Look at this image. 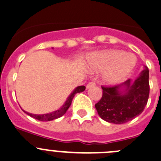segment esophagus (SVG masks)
<instances>
[{
    "mask_svg": "<svg viewBox=\"0 0 161 161\" xmlns=\"http://www.w3.org/2000/svg\"><path fill=\"white\" fill-rule=\"evenodd\" d=\"M95 86V82H89L86 86V89H90L91 87Z\"/></svg>",
    "mask_w": 161,
    "mask_h": 161,
    "instance_id": "1",
    "label": "esophagus"
}]
</instances>
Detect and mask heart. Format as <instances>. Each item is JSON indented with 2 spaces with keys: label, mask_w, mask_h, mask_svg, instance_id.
Here are the masks:
<instances>
[{
  "label": "heart",
  "mask_w": 161,
  "mask_h": 161,
  "mask_svg": "<svg viewBox=\"0 0 161 161\" xmlns=\"http://www.w3.org/2000/svg\"><path fill=\"white\" fill-rule=\"evenodd\" d=\"M86 64L91 71H102V80L108 85H115L130 74L136 64V58L124 51L108 49L89 54Z\"/></svg>",
  "instance_id": "heart-1"
}]
</instances>
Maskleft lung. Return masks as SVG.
Instances as JSON below:
<instances>
[{"label":"left lung","mask_w":161,"mask_h":161,"mask_svg":"<svg viewBox=\"0 0 161 161\" xmlns=\"http://www.w3.org/2000/svg\"><path fill=\"white\" fill-rule=\"evenodd\" d=\"M102 97L95 104L97 113L106 122L122 124L142 113L149 94V69L144 66L138 77L112 87L102 86Z\"/></svg>","instance_id":"8db88e82"}]
</instances>
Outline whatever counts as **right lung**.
<instances>
[{
	"label": "right lung",
	"instance_id": "obj_1",
	"mask_svg": "<svg viewBox=\"0 0 161 161\" xmlns=\"http://www.w3.org/2000/svg\"><path fill=\"white\" fill-rule=\"evenodd\" d=\"M86 90L85 86H77L76 88L74 89L72 92L71 93V94L68 96V97L67 98V100L65 101L64 104L61 106L59 109L57 110L53 111L52 112H49V113H46V114H33L30 113V112H26V111L23 110V112L26 114H27L30 116L33 117V118L36 119L37 120H40V121H51V120L56 119H58L60 117H61L62 115H64L66 113V112L68 111V109L69 108V107L71 104V101L72 99L74 98L75 95L78 93H81V92H83Z\"/></svg>",
	"mask_w": 161,
	"mask_h": 161
}]
</instances>
